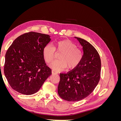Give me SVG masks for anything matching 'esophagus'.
I'll return each instance as SVG.
<instances>
[{"instance_id": "obj_1", "label": "esophagus", "mask_w": 121, "mask_h": 121, "mask_svg": "<svg viewBox=\"0 0 121 121\" xmlns=\"http://www.w3.org/2000/svg\"><path fill=\"white\" fill-rule=\"evenodd\" d=\"M52 74H57V73L54 70H53V69H52Z\"/></svg>"}]
</instances>
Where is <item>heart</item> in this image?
I'll return each instance as SVG.
<instances>
[{
  "instance_id": "1",
  "label": "heart",
  "mask_w": 121,
  "mask_h": 121,
  "mask_svg": "<svg viewBox=\"0 0 121 121\" xmlns=\"http://www.w3.org/2000/svg\"><path fill=\"white\" fill-rule=\"evenodd\" d=\"M77 47L75 43L68 39L57 41L54 48L50 44H47L42 51L44 59L46 63H50L54 59L56 51L62 52L58 56L60 60L53 61L50 65V67L56 72L64 71L67 67L74 69L81 63L83 58L82 51Z\"/></svg>"
}]
</instances>
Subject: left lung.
Masks as SVG:
<instances>
[{
  "mask_svg": "<svg viewBox=\"0 0 121 121\" xmlns=\"http://www.w3.org/2000/svg\"><path fill=\"white\" fill-rule=\"evenodd\" d=\"M83 47L81 63L67 73L60 74L58 94L64 100L78 101L92 93L99 81L101 60L96 49L83 39L76 37Z\"/></svg>",
  "mask_w": 121,
  "mask_h": 121,
  "instance_id": "obj_1",
  "label": "left lung"
}]
</instances>
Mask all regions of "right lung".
<instances>
[{
	"mask_svg": "<svg viewBox=\"0 0 121 121\" xmlns=\"http://www.w3.org/2000/svg\"><path fill=\"white\" fill-rule=\"evenodd\" d=\"M50 36L30 32L14 40L7 50L4 73L12 88L25 95L36 93L52 75L44 59L43 47Z\"/></svg>",
	"mask_w": 121,
	"mask_h": 121,
	"instance_id": "1",
	"label": "right lung"
}]
</instances>
